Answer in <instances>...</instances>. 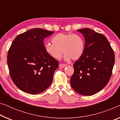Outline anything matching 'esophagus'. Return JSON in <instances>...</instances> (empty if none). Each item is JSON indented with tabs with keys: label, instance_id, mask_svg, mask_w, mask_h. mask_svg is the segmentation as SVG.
Returning <instances> with one entry per match:
<instances>
[{
	"label": "esophagus",
	"instance_id": "esophagus-1",
	"mask_svg": "<svg viewBox=\"0 0 120 120\" xmlns=\"http://www.w3.org/2000/svg\"><path fill=\"white\" fill-rule=\"evenodd\" d=\"M59 66H60V68H65L66 66V64H60V65H59Z\"/></svg>",
	"mask_w": 120,
	"mask_h": 120
}]
</instances>
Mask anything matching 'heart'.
I'll return each mask as SVG.
<instances>
[{"label":"heart","mask_w":120,"mask_h":120,"mask_svg":"<svg viewBox=\"0 0 120 120\" xmlns=\"http://www.w3.org/2000/svg\"><path fill=\"white\" fill-rule=\"evenodd\" d=\"M52 43L48 42L45 45V52L56 60L61 58L65 54L64 60L69 61L71 59L78 60L82 56L85 50L83 38L78 34L60 33L52 39Z\"/></svg>","instance_id":"obj_1"}]
</instances>
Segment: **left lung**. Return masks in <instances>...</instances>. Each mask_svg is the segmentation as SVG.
Here are the masks:
<instances>
[{"label": "left lung", "mask_w": 120, "mask_h": 120, "mask_svg": "<svg viewBox=\"0 0 120 120\" xmlns=\"http://www.w3.org/2000/svg\"><path fill=\"white\" fill-rule=\"evenodd\" d=\"M77 30L84 37L85 50L73 65L74 73L70 79L71 86L80 94L92 95L100 91L108 84L115 56L104 35L88 28Z\"/></svg>", "instance_id": "obj_1"}]
</instances>
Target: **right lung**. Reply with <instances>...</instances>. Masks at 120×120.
I'll list each match as a JSON object with an SVG mask.
<instances>
[{
  "instance_id": "obj_1",
  "label": "right lung",
  "mask_w": 120,
  "mask_h": 120,
  "mask_svg": "<svg viewBox=\"0 0 120 120\" xmlns=\"http://www.w3.org/2000/svg\"><path fill=\"white\" fill-rule=\"evenodd\" d=\"M54 32L30 29L14 38L7 55V64L14 84L31 94L41 93L51 85L58 62L45 52L43 41Z\"/></svg>"
}]
</instances>
